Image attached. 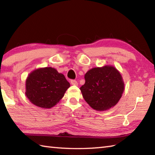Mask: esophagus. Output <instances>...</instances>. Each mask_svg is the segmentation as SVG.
I'll return each instance as SVG.
<instances>
[{
  "label": "esophagus",
  "instance_id": "1",
  "mask_svg": "<svg viewBox=\"0 0 155 155\" xmlns=\"http://www.w3.org/2000/svg\"><path fill=\"white\" fill-rule=\"evenodd\" d=\"M70 83H71V84L72 85H76L77 86L78 85V83L77 81L76 80H71V81H70Z\"/></svg>",
  "mask_w": 155,
  "mask_h": 155
}]
</instances>
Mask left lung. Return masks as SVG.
I'll return each mask as SVG.
<instances>
[{"label":"left lung","mask_w":155,"mask_h":155,"mask_svg":"<svg viewBox=\"0 0 155 155\" xmlns=\"http://www.w3.org/2000/svg\"><path fill=\"white\" fill-rule=\"evenodd\" d=\"M85 83L80 88L83 97L91 108L105 111L116 104L124 91L122 75L111 65L94 68L85 74Z\"/></svg>","instance_id":"8db88e82"}]
</instances>
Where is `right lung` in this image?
Returning <instances> with one entry per match:
<instances>
[{"mask_svg":"<svg viewBox=\"0 0 155 155\" xmlns=\"http://www.w3.org/2000/svg\"><path fill=\"white\" fill-rule=\"evenodd\" d=\"M64 75L51 67L39 68L31 72L26 80V96L33 104L51 108L70 87Z\"/></svg>","mask_w":155,"mask_h":155,"instance_id":"1","label":"right lung"}]
</instances>
